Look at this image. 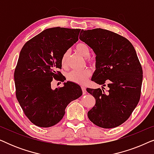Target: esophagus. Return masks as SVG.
I'll list each match as a JSON object with an SVG mask.
<instances>
[{"instance_id": "34e87169", "label": "esophagus", "mask_w": 154, "mask_h": 154, "mask_svg": "<svg viewBox=\"0 0 154 154\" xmlns=\"http://www.w3.org/2000/svg\"><path fill=\"white\" fill-rule=\"evenodd\" d=\"M81 89H82V91H83V94H85L86 93V88L84 87V86H82Z\"/></svg>"}]
</instances>
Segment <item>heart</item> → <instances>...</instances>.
Segmentation results:
<instances>
[{"label":"heart","instance_id":"b5f03b06","mask_svg":"<svg viewBox=\"0 0 154 154\" xmlns=\"http://www.w3.org/2000/svg\"><path fill=\"white\" fill-rule=\"evenodd\" d=\"M75 50L76 51L83 55L85 57H87L90 55V49L87 44L83 42L79 43L75 45ZM69 57V51H66L64 54H62V59H61V63H62V66H65L66 65L67 60H68ZM87 61L89 63L93 64L95 62V60L94 58H87ZM92 71L89 68H86L83 70H73L68 73L66 77L67 79L69 81L73 82V83L81 84L83 85L88 81V79L91 76Z\"/></svg>","mask_w":154,"mask_h":154}]
</instances>
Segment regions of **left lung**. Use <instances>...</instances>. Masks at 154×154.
Listing matches in <instances>:
<instances>
[{"label":"left lung","instance_id":"1","mask_svg":"<svg viewBox=\"0 0 154 154\" xmlns=\"http://www.w3.org/2000/svg\"><path fill=\"white\" fill-rule=\"evenodd\" d=\"M79 38L96 54L92 81L109 88L88 92L95 104L88 112L90 121L103 128L121 125L129 119L140 101L143 71L133 45L125 37L103 29L84 31Z\"/></svg>","mask_w":154,"mask_h":154}]
</instances>
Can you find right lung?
<instances>
[{
	"label": "right lung",
	"instance_id": "add662e5",
	"mask_svg": "<svg viewBox=\"0 0 154 154\" xmlns=\"http://www.w3.org/2000/svg\"><path fill=\"white\" fill-rule=\"evenodd\" d=\"M81 29L54 27L27 41L21 50L14 73L16 97L24 114L34 125L51 127L58 123L71 101L83 94L72 82L52 90L54 80L64 81L62 54L79 41Z\"/></svg>",
	"mask_w": 154,
	"mask_h": 154
}]
</instances>
